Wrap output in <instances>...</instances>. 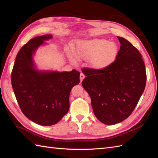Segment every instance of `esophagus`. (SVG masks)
I'll use <instances>...</instances> for the list:
<instances>
[{
  "label": "esophagus",
  "mask_w": 158,
  "mask_h": 158,
  "mask_svg": "<svg viewBox=\"0 0 158 158\" xmlns=\"http://www.w3.org/2000/svg\"><path fill=\"white\" fill-rule=\"evenodd\" d=\"M85 78V75L83 73H81L80 76V82H82V80H84V78Z\"/></svg>",
  "instance_id": "34e87169"
}]
</instances>
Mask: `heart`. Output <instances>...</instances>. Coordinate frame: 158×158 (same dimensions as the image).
Instances as JSON below:
<instances>
[{"mask_svg": "<svg viewBox=\"0 0 158 158\" xmlns=\"http://www.w3.org/2000/svg\"><path fill=\"white\" fill-rule=\"evenodd\" d=\"M74 51L78 59H89V65L92 68L101 70L107 68L116 59L118 48L115 44L108 40L95 39L78 41Z\"/></svg>", "mask_w": 158, "mask_h": 158, "instance_id": "heart-1", "label": "heart"}]
</instances>
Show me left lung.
Listing matches in <instances>:
<instances>
[{
  "instance_id": "8db88e82",
  "label": "left lung",
  "mask_w": 158,
  "mask_h": 158,
  "mask_svg": "<svg viewBox=\"0 0 158 158\" xmlns=\"http://www.w3.org/2000/svg\"><path fill=\"white\" fill-rule=\"evenodd\" d=\"M121 47L116 59L107 68H83L82 84L91 98L94 114L105 125L127 118L144 92L146 73L142 55L130 42L117 37Z\"/></svg>"
}]
</instances>
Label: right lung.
<instances>
[{"label": "right lung", "mask_w": 158, "mask_h": 158, "mask_svg": "<svg viewBox=\"0 0 158 158\" xmlns=\"http://www.w3.org/2000/svg\"><path fill=\"white\" fill-rule=\"evenodd\" d=\"M52 35L30 40L18 52L11 74L13 91L22 113L30 120L43 126L60 121L69 109V95L80 82V72L59 73L35 69L33 54Z\"/></svg>", "instance_id": "1"}]
</instances>
